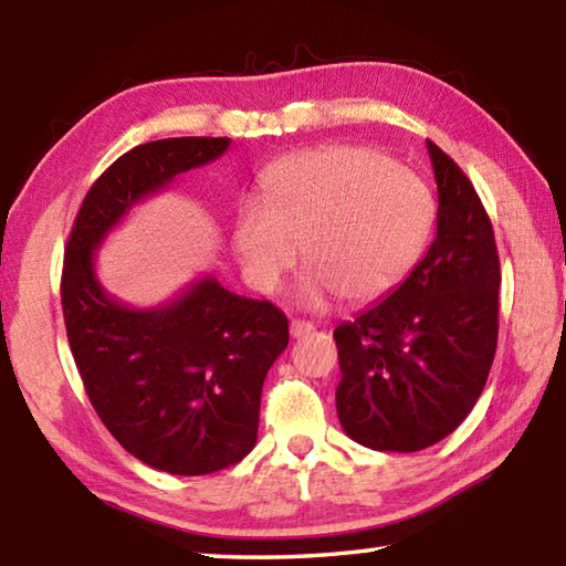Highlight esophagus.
Wrapping results in <instances>:
<instances>
[{"label": "esophagus", "mask_w": 566, "mask_h": 566, "mask_svg": "<svg viewBox=\"0 0 566 566\" xmlns=\"http://www.w3.org/2000/svg\"><path fill=\"white\" fill-rule=\"evenodd\" d=\"M290 332H292V337H306V334L314 332V324H312V322L294 319V322L290 324Z\"/></svg>", "instance_id": "obj_1"}]
</instances>
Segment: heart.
I'll return each mask as SVG.
<instances>
[{
    "label": "heart",
    "instance_id": "heart-1",
    "mask_svg": "<svg viewBox=\"0 0 566 566\" xmlns=\"http://www.w3.org/2000/svg\"><path fill=\"white\" fill-rule=\"evenodd\" d=\"M424 179L367 147L329 145L282 157L264 175V207L239 212L232 244L254 290L276 292L300 247L302 304L387 294L411 272L434 227Z\"/></svg>",
    "mask_w": 566,
    "mask_h": 566
}]
</instances>
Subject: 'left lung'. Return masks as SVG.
I'll return each mask as SVG.
<instances>
[{
	"instance_id": "left-lung-1",
	"label": "left lung",
	"mask_w": 566,
	"mask_h": 566,
	"mask_svg": "<svg viewBox=\"0 0 566 566\" xmlns=\"http://www.w3.org/2000/svg\"><path fill=\"white\" fill-rule=\"evenodd\" d=\"M437 237L395 292L334 329L339 424L377 452L442 442L474 409L500 332V254L482 199L427 139Z\"/></svg>"
}]
</instances>
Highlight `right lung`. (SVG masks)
Here are the masks:
<instances>
[{
  "instance_id": "1",
  "label": "right lung",
  "mask_w": 566,
  "mask_h": 566,
  "mask_svg": "<svg viewBox=\"0 0 566 566\" xmlns=\"http://www.w3.org/2000/svg\"><path fill=\"white\" fill-rule=\"evenodd\" d=\"M229 142L175 137L122 155L84 197L64 252L66 337L92 407L132 457L181 476L252 452L264 377L290 344V324L274 304L229 292L212 274L137 310L104 290L94 254L134 205L219 159Z\"/></svg>"
}]
</instances>
